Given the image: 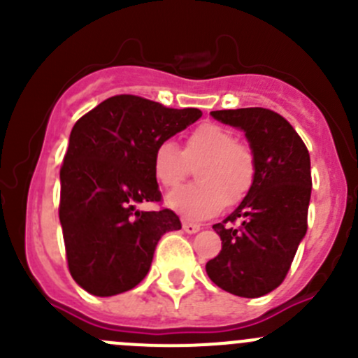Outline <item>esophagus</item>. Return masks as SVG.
Masks as SVG:
<instances>
[{"mask_svg": "<svg viewBox=\"0 0 358 358\" xmlns=\"http://www.w3.org/2000/svg\"><path fill=\"white\" fill-rule=\"evenodd\" d=\"M182 229H183V232H187V234H196L201 230V225L199 223L190 222V220H182Z\"/></svg>", "mask_w": 358, "mask_h": 358, "instance_id": "34e87169", "label": "esophagus"}]
</instances>
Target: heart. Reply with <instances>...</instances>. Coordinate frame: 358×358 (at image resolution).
<instances>
[{
	"mask_svg": "<svg viewBox=\"0 0 358 358\" xmlns=\"http://www.w3.org/2000/svg\"><path fill=\"white\" fill-rule=\"evenodd\" d=\"M196 166V183L169 194L168 204L180 215L202 220L227 206L239 204L255 187L258 159L248 142L237 140L230 128L204 122L187 135L183 152L164 140L152 156V173L159 185L175 189Z\"/></svg>",
	"mask_w": 358,
	"mask_h": 358,
	"instance_id": "heart-1",
	"label": "heart"
}]
</instances>
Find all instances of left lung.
I'll use <instances>...</instances> for the list:
<instances>
[{
  "mask_svg": "<svg viewBox=\"0 0 358 358\" xmlns=\"http://www.w3.org/2000/svg\"><path fill=\"white\" fill-rule=\"evenodd\" d=\"M211 115L246 131L258 175L239 208L213 225L222 251L206 263V272L223 291L258 298L284 282L308 229L310 154L289 121L270 109L213 110Z\"/></svg>",
  "mask_w": 358,
  "mask_h": 358,
  "instance_id": "1",
  "label": "left lung"
}]
</instances>
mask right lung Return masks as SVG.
I'll return each mask as SVG.
<instances>
[{
    "instance_id": "add662e5",
    "label": "right lung",
    "mask_w": 358,
    "mask_h": 358,
    "mask_svg": "<svg viewBox=\"0 0 358 358\" xmlns=\"http://www.w3.org/2000/svg\"><path fill=\"white\" fill-rule=\"evenodd\" d=\"M201 115L115 95L78 119L60 168L59 216L69 272L83 289L95 296L133 289L149 272L161 236L182 229L171 209L135 206L161 204L154 150Z\"/></svg>"
}]
</instances>
